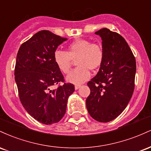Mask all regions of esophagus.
<instances>
[{
    "label": "esophagus",
    "mask_w": 151,
    "mask_h": 151,
    "mask_svg": "<svg viewBox=\"0 0 151 151\" xmlns=\"http://www.w3.org/2000/svg\"><path fill=\"white\" fill-rule=\"evenodd\" d=\"M81 87V85H75V86H74V88H75V89L77 90L79 89V88Z\"/></svg>",
    "instance_id": "esophagus-1"
}]
</instances>
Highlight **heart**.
<instances>
[{
	"mask_svg": "<svg viewBox=\"0 0 151 151\" xmlns=\"http://www.w3.org/2000/svg\"><path fill=\"white\" fill-rule=\"evenodd\" d=\"M104 52L102 47L89 40L78 39L67 46V51L56 50L53 55L55 64L63 74H67L72 67V60L76 59V65L67 80L74 84H80L90 77L89 70L95 71L102 65Z\"/></svg>",
	"mask_w": 151,
	"mask_h": 151,
	"instance_id": "1",
	"label": "heart"
}]
</instances>
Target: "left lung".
<instances>
[{"label":"left lung","instance_id":"left-lung-1","mask_svg":"<svg viewBox=\"0 0 151 151\" xmlns=\"http://www.w3.org/2000/svg\"><path fill=\"white\" fill-rule=\"evenodd\" d=\"M95 34L101 37L104 58L97 74L87 83L90 94L86 105L93 119L106 123L119 116L131 100L136 63L129 45L119 33L103 28Z\"/></svg>","mask_w":151,"mask_h":151}]
</instances>
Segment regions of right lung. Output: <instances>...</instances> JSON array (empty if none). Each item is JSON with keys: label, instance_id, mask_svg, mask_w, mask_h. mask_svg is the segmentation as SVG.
I'll list each match as a JSON object with an SVG mask.
<instances>
[{"label": "right lung", "instance_id": "obj_1", "mask_svg": "<svg viewBox=\"0 0 151 151\" xmlns=\"http://www.w3.org/2000/svg\"><path fill=\"white\" fill-rule=\"evenodd\" d=\"M67 38L49 30L35 34L20 46L15 67V80L22 105L35 120L46 125L58 123L65 115L74 84L65 83L53 55ZM64 83L57 89L52 86Z\"/></svg>", "mask_w": 151, "mask_h": 151}]
</instances>
